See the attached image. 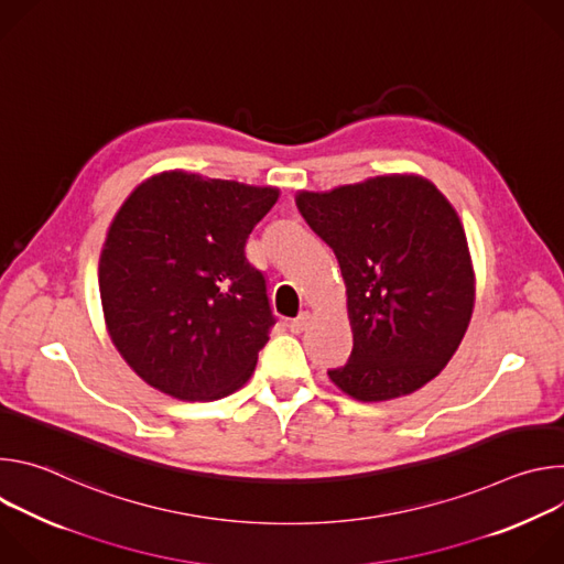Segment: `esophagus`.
Segmentation results:
<instances>
[{
	"instance_id": "obj_1",
	"label": "esophagus",
	"mask_w": 564,
	"mask_h": 564,
	"mask_svg": "<svg viewBox=\"0 0 564 564\" xmlns=\"http://www.w3.org/2000/svg\"><path fill=\"white\" fill-rule=\"evenodd\" d=\"M307 326H310V312H301L296 318L290 321V330L296 333V335L303 333Z\"/></svg>"
}]
</instances>
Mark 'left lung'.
I'll use <instances>...</instances> for the list:
<instances>
[{"mask_svg":"<svg viewBox=\"0 0 564 564\" xmlns=\"http://www.w3.org/2000/svg\"><path fill=\"white\" fill-rule=\"evenodd\" d=\"M296 207L346 281L352 352L330 379L359 401H386L437 377L475 296L466 234L444 194L422 176L392 174L299 192Z\"/></svg>","mask_w":564,"mask_h":564,"instance_id":"1","label":"left lung"}]
</instances>
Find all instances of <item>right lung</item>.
<instances>
[{
  "instance_id": "1",
  "label": "right lung",
  "mask_w": 564,
  "mask_h": 564,
  "mask_svg": "<svg viewBox=\"0 0 564 564\" xmlns=\"http://www.w3.org/2000/svg\"><path fill=\"white\" fill-rule=\"evenodd\" d=\"M279 189L163 172L133 189L100 254L113 346L149 386L220 399L254 372L276 318L248 236Z\"/></svg>"
}]
</instances>
